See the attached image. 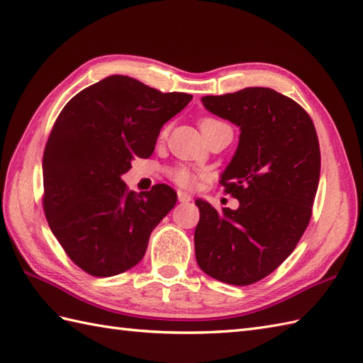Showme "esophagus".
Wrapping results in <instances>:
<instances>
[{
  "label": "esophagus",
  "mask_w": 363,
  "mask_h": 363,
  "mask_svg": "<svg viewBox=\"0 0 363 363\" xmlns=\"http://www.w3.org/2000/svg\"><path fill=\"white\" fill-rule=\"evenodd\" d=\"M178 199H179V202H189V201H191V195L187 191L179 190L178 191Z\"/></svg>",
  "instance_id": "1"
}]
</instances>
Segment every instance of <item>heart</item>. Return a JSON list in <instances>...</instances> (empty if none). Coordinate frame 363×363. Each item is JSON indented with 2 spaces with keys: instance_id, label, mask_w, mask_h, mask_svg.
<instances>
[{
  "instance_id": "b5f03b06",
  "label": "heart",
  "mask_w": 363,
  "mask_h": 363,
  "mask_svg": "<svg viewBox=\"0 0 363 363\" xmlns=\"http://www.w3.org/2000/svg\"><path fill=\"white\" fill-rule=\"evenodd\" d=\"M218 123H224V122L216 121V119H213V117H204V119L199 121V128H201V131H206L207 128H210V126H215ZM167 133H168V128H164L161 131L162 139L167 136ZM168 176H170L172 181L181 185V187H193L196 182V174L193 173L190 168L184 167V165H176V167L170 168V170H168Z\"/></svg>"
}]
</instances>
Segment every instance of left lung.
Segmentation results:
<instances>
[{
    "label": "left lung",
    "mask_w": 363,
    "mask_h": 363,
    "mask_svg": "<svg viewBox=\"0 0 363 363\" xmlns=\"http://www.w3.org/2000/svg\"><path fill=\"white\" fill-rule=\"evenodd\" d=\"M210 113L240 126V143L221 176L237 210L198 199L195 254L223 283L247 286L274 272L296 249L313 215L320 147L309 114L271 88L201 99Z\"/></svg>",
    "instance_id": "8db88e82"
}]
</instances>
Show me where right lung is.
I'll return each instance as SVG.
<instances>
[{
    "label": "right lung",
    "instance_id": "1",
    "mask_svg": "<svg viewBox=\"0 0 363 363\" xmlns=\"http://www.w3.org/2000/svg\"><path fill=\"white\" fill-rule=\"evenodd\" d=\"M193 96L164 92L111 75L65 105L43 153V210L66 255L92 277L136 266L150 235L174 207L165 184L130 191L121 176L134 157H150L165 122Z\"/></svg>",
    "mask_w": 363,
    "mask_h": 363
}]
</instances>
